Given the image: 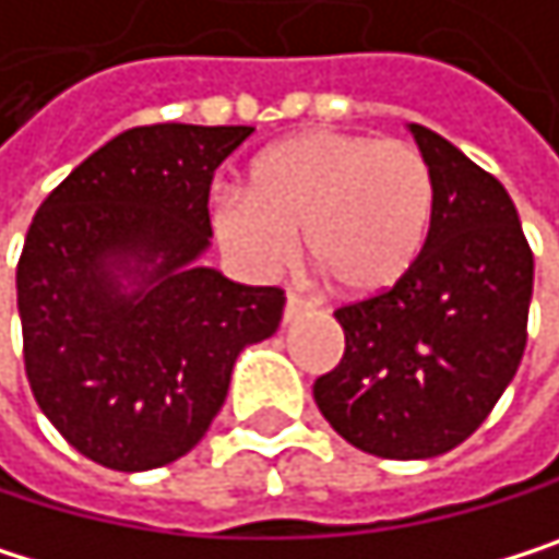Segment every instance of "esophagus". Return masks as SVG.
<instances>
[{
  "label": "esophagus",
  "instance_id": "34e87169",
  "mask_svg": "<svg viewBox=\"0 0 559 559\" xmlns=\"http://www.w3.org/2000/svg\"><path fill=\"white\" fill-rule=\"evenodd\" d=\"M302 312H309V302L289 293V296H286V309H283V322H296Z\"/></svg>",
  "mask_w": 559,
  "mask_h": 559
}]
</instances>
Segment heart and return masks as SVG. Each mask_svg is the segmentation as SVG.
Instances as JSON below:
<instances>
[{"mask_svg": "<svg viewBox=\"0 0 559 559\" xmlns=\"http://www.w3.org/2000/svg\"><path fill=\"white\" fill-rule=\"evenodd\" d=\"M435 214V180L408 141L353 131H302L266 147L247 187L214 211L221 243L253 273L280 270L296 234L342 296L395 289L418 263Z\"/></svg>", "mask_w": 559, "mask_h": 559, "instance_id": "heart-1", "label": "heart"}]
</instances>
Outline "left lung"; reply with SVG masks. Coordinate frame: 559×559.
<instances>
[{
	"instance_id": "1",
	"label": "left lung",
	"mask_w": 559,
	"mask_h": 559,
	"mask_svg": "<svg viewBox=\"0 0 559 559\" xmlns=\"http://www.w3.org/2000/svg\"><path fill=\"white\" fill-rule=\"evenodd\" d=\"M435 180L428 243L389 293L342 306V362L319 376L322 418L366 454L425 461L491 415L527 345L534 253L504 183L408 124Z\"/></svg>"
}]
</instances>
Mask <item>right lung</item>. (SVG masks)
Instances as JSON below:
<instances>
[{
	"label": "right lung",
	"instance_id": "1",
	"mask_svg": "<svg viewBox=\"0 0 559 559\" xmlns=\"http://www.w3.org/2000/svg\"><path fill=\"white\" fill-rule=\"evenodd\" d=\"M253 128H131L38 206L15 270L25 376L45 418L111 471L183 457L234 362L283 319V289L214 266V170Z\"/></svg>",
	"mask_w": 559,
	"mask_h": 559
}]
</instances>
